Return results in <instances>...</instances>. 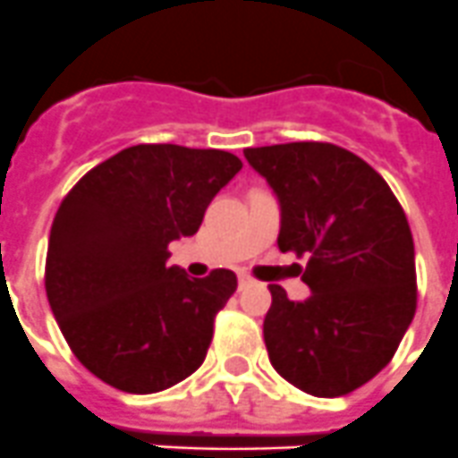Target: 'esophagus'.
<instances>
[{
  "label": "esophagus",
  "instance_id": "esophagus-1",
  "mask_svg": "<svg viewBox=\"0 0 458 458\" xmlns=\"http://www.w3.org/2000/svg\"><path fill=\"white\" fill-rule=\"evenodd\" d=\"M254 284V279L245 273H238V289H248Z\"/></svg>",
  "mask_w": 458,
  "mask_h": 458
}]
</instances>
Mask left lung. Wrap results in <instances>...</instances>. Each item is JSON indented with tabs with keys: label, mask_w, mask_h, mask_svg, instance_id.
I'll return each mask as SVG.
<instances>
[{
	"label": "left lung",
	"mask_w": 458,
	"mask_h": 458,
	"mask_svg": "<svg viewBox=\"0 0 458 458\" xmlns=\"http://www.w3.org/2000/svg\"><path fill=\"white\" fill-rule=\"evenodd\" d=\"M282 210L277 245L307 257V301L270 284V365L314 396H342L387 365L418 307L415 248L402 204L355 153L327 141L245 148Z\"/></svg>",
	"instance_id": "1"
}]
</instances>
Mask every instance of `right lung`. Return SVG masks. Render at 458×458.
I'll use <instances>...</instances> for the list:
<instances>
[{
    "mask_svg": "<svg viewBox=\"0 0 458 458\" xmlns=\"http://www.w3.org/2000/svg\"><path fill=\"white\" fill-rule=\"evenodd\" d=\"M242 163L220 148L137 144L87 172L50 229L46 293L75 358L107 386L151 394L199 369L236 291L217 268L188 277L169 242L199 229Z\"/></svg>",
    "mask_w": 458,
    "mask_h": 458,
    "instance_id": "1",
    "label": "right lung"
}]
</instances>
